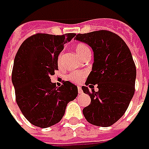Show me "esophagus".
<instances>
[{
	"label": "esophagus",
	"instance_id": "obj_1",
	"mask_svg": "<svg viewBox=\"0 0 149 149\" xmlns=\"http://www.w3.org/2000/svg\"><path fill=\"white\" fill-rule=\"evenodd\" d=\"M78 93L79 94V95L83 94V91H82V89H81L80 86H78Z\"/></svg>",
	"mask_w": 149,
	"mask_h": 149
}]
</instances>
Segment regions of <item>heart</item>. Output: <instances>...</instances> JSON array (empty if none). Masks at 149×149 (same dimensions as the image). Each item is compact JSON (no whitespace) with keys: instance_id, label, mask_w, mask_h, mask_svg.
I'll list each match as a JSON object with an SVG mask.
<instances>
[{"instance_id":"b5f03b06","label":"heart","mask_w":149,"mask_h":149,"mask_svg":"<svg viewBox=\"0 0 149 149\" xmlns=\"http://www.w3.org/2000/svg\"><path fill=\"white\" fill-rule=\"evenodd\" d=\"M76 52L79 55L81 56L82 54H84L85 53L90 51L89 47L84 44V43H79L78 45L76 46ZM62 61H63V52H61L58 56V65H61L62 64ZM86 76V73L85 72H79V71H74V72H71L70 74L67 76V79L73 82V83H75V84H79L80 83L83 79L85 78Z\"/></svg>"}]
</instances>
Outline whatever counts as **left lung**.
<instances>
[{
  "label": "left lung",
  "mask_w": 149,
  "mask_h": 149,
  "mask_svg": "<svg viewBox=\"0 0 149 149\" xmlns=\"http://www.w3.org/2000/svg\"><path fill=\"white\" fill-rule=\"evenodd\" d=\"M75 39L94 52L92 70L86 82L89 87L82 86L91 101L83 114L92 125L110 127L124 115L135 92L136 66L130 49L122 38L107 30L79 33Z\"/></svg>",
  "instance_id": "left-lung-1"
}]
</instances>
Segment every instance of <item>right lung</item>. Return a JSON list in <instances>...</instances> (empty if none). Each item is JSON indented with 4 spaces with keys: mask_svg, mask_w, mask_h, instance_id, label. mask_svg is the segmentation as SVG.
<instances>
[{
    "mask_svg": "<svg viewBox=\"0 0 149 149\" xmlns=\"http://www.w3.org/2000/svg\"><path fill=\"white\" fill-rule=\"evenodd\" d=\"M75 33H37L22 43L14 59L11 81L16 101L30 123L46 128L63 117L68 103L78 95V88L70 81L59 87L50 76L58 70V56L63 44Z\"/></svg>",
    "mask_w": 149,
    "mask_h": 149,
    "instance_id": "add662e5",
    "label": "right lung"
}]
</instances>
